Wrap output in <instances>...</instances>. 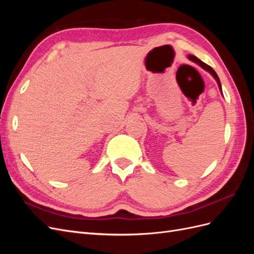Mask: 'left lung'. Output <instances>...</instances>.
Segmentation results:
<instances>
[{"mask_svg":"<svg viewBox=\"0 0 254 254\" xmlns=\"http://www.w3.org/2000/svg\"><path fill=\"white\" fill-rule=\"evenodd\" d=\"M189 59H190L191 61H194V63H196V64H198L199 65H200L201 67H203L204 70H206L207 72H210V74L213 76V77L215 78V80L217 81V84H218V88H219V90H220V92H221V94H222V90H221V83H220V80H219V77L217 76V74H216V72H215L213 68L210 66V65H207V64H205L204 63H202V61L200 60V59H198L196 56H194V55H189Z\"/></svg>","mask_w":254,"mask_h":254,"instance_id":"8db88e82","label":"left lung"}]
</instances>
